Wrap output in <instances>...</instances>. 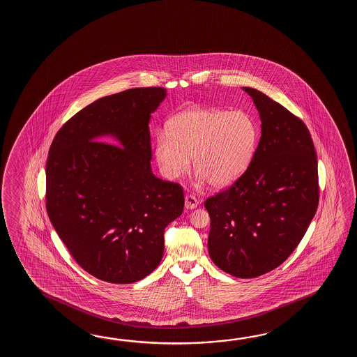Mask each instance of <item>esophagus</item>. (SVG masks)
Segmentation results:
<instances>
[{
  "mask_svg": "<svg viewBox=\"0 0 357 357\" xmlns=\"http://www.w3.org/2000/svg\"><path fill=\"white\" fill-rule=\"evenodd\" d=\"M197 204H199V200L194 195L189 194L185 197V208L186 209H194V208H197Z\"/></svg>",
  "mask_w": 357,
  "mask_h": 357,
  "instance_id": "obj_1",
  "label": "esophagus"
}]
</instances>
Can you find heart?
I'll return each instance as SVG.
<instances>
[{
  "mask_svg": "<svg viewBox=\"0 0 357 357\" xmlns=\"http://www.w3.org/2000/svg\"><path fill=\"white\" fill-rule=\"evenodd\" d=\"M168 134L155 137L154 154L168 178L185 175L190 167L197 181L223 188L236 181L249 167L259 139V126L245 111L192 108L175 116Z\"/></svg>",
  "mask_w": 357,
  "mask_h": 357,
  "instance_id": "1",
  "label": "heart"
}]
</instances>
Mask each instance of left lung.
I'll return each mask as SVG.
<instances>
[{
  "label": "left lung",
  "mask_w": 357,
  "mask_h": 357,
  "mask_svg": "<svg viewBox=\"0 0 357 357\" xmlns=\"http://www.w3.org/2000/svg\"><path fill=\"white\" fill-rule=\"evenodd\" d=\"M243 91L258 108L261 137L246 171L204 206L214 264L255 278L281 266L306 234L318 209V160L301 119L261 91Z\"/></svg>",
  "instance_id": "obj_1"
}]
</instances>
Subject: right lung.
I'll list each match as a JSON object with an SVG mask.
<instances>
[{"instance_id": "obj_1", "label": "right lung", "mask_w": 357, "mask_h": 357, "mask_svg": "<svg viewBox=\"0 0 357 357\" xmlns=\"http://www.w3.org/2000/svg\"><path fill=\"white\" fill-rule=\"evenodd\" d=\"M160 86L97 99L63 123L46 165V208L61 241L100 281H140L158 266L165 229L181 215L183 190L152 174L148 122ZM114 135L121 146L105 142Z\"/></svg>"}]
</instances>
